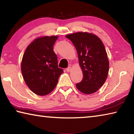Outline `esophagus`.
Instances as JSON below:
<instances>
[{"mask_svg": "<svg viewBox=\"0 0 134 134\" xmlns=\"http://www.w3.org/2000/svg\"><path fill=\"white\" fill-rule=\"evenodd\" d=\"M71 67H68V68H67V69H66V71H67V72L71 71Z\"/></svg>", "mask_w": 134, "mask_h": 134, "instance_id": "esophagus-1", "label": "esophagus"}]
</instances>
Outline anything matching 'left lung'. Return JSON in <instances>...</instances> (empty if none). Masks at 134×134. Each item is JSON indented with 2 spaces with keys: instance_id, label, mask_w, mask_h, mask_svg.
<instances>
[{
  "instance_id": "1",
  "label": "left lung",
  "mask_w": 134,
  "mask_h": 134,
  "mask_svg": "<svg viewBox=\"0 0 134 134\" xmlns=\"http://www.w3.org/2000/svg\"><path fill=\"white\" fill-rule=\"evenodd\" d=\"M77 52L83 77L76 84L79 90L90 94L97 91L107 79L109 63L103 42L93 34L87 32L67 35Z\"/></svg>"
}]
</instances>
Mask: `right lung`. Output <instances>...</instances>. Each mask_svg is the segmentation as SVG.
Listing matches in <instances>:
<instances>
[{
    "mask_svg": "<svg viewBox=\"0 0 134 134\" xmlns=\"http://www.w3.org/2000/svg\"><path fill=\"white\" fill-rule=\"evenodd\" d=\"M58 36L39 37L29 44L24 54L21 71L26 85L36 94L45 96L54 89L63 70L58 66L53 46Z\"/></svg>",
    "mask_w": 134,
    "mask_h": 134,
    "instance_id": "add662e5",
    "label": "right lung"
}]
</instances>
